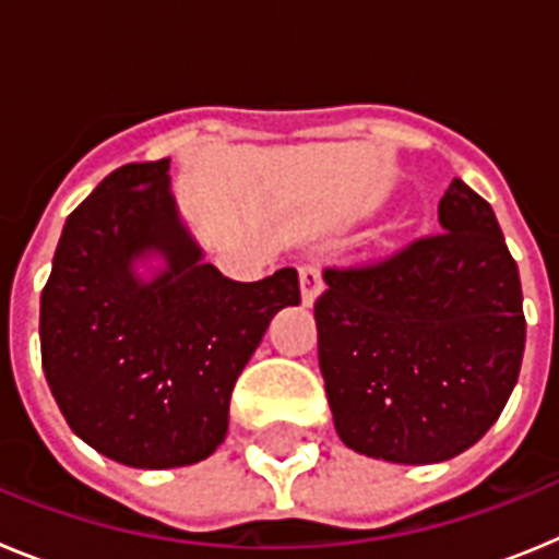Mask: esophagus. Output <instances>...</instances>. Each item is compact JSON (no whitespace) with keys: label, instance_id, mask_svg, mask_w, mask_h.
Masks as SVG:
<instances>
[{"label":"esophagus","instance_id":"1","mask_svg":"<svg viewBox=\"0 0 559 559\" xmlns=\"http://www.w3.org/2000/svg\"><path fill=\"white\" fill-rule=\"evenodd\" d=\"M299 285H302V302L313 305L316 296L322 294V271L316 265H302L299 269Z\"/></svg>","mask_w":559,"mask_h":559}]
</instances>
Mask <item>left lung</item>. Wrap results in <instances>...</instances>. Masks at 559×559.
Returning a JSON list of instances; mask_svg holds the SVG:
<instances>
[{
  "mask_svg": "<svg viewBox=\"0 0 559 559\" xmlns=\"http://www.w3.org/2000/svg\"><path fill=\"white\" fill-rule=\"evenodd\" d=\"M439 226L378 263L324 269L319 369L341 442L364 456H459L518 383L526 319L496 212L453 179Z\"/></svg>",
  "mask_w": 559,
  "mask_h": 559,
  "instance_id": "left-lung-1",
  "label": "left lung"
}]
</instances>
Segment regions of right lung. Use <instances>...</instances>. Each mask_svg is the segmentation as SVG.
Instances as JSON below:
<instances>
[{
    "instance_id": "right-lung-1",
    "label": "right lung",
    "mask_w": 559,
    "mask_h": 559,
    "mask_svg": "<svg viewBox=\"0 0 559 559\" xmlns=\"http://www.w3.org/2000/svg\"><path fill=\"white\" fill-rule=\"evenodd\" d=\"M170 162L108 173L67 218L41 294V364L69 428L142 471L215 453L237 374L276 310L299 305V274L235 283L181 224ZM159 253L142 281L132 263Z\"/></svg>"
}]
</instances>
